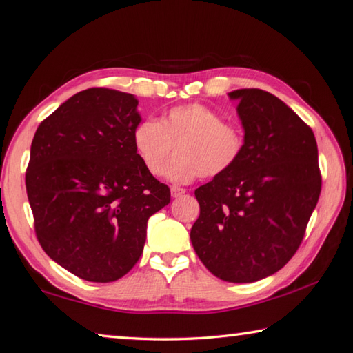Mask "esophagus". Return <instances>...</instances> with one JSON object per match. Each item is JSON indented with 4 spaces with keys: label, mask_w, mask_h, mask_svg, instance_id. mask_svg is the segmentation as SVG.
<instances>
[{
    "label": "esophagus",
    "mask_w": 353,
    "mask_h": 353,
    "mask_svg": "<svg viewBox=\"0 0 353 353\" xmlns=\"http://www.w3.org/2000/svg\"><path fill=\"white\" fill-rule=\"evenodd\" d=\"M185 194V190L181 188V186H171V196L172 197H181Z\"/></svg>",
    "instance_id": "obj_1"
}]
</instances>
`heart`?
Listing matches in <instances>:
<instances>
[{
    "label": "heart",
    "instance_id": "b5f03b06",
    "mask_svg": "<svg viewBox=\"0 0 353 353\" xmlns=\"http://www.w3.org/2000/svg\"><path fill=\"white\" fill-rule=\"evenodd\" d=\"M133 145L143 167L161 174L176 150L165 176L188 183L197 176L214 179L226 174L243 154L241 131L203 103H185L165 112L161 119L142 121L133 131Z\"/></svg>",
    "mask_w": 353,
    "mask_h": 353
}]
</instances>
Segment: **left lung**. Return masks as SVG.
Here are the masks:
<instances>
[{
  "mask_svg": "<svg viewBox=\"0 0 353 353\" xmlns=\"http://www.w3.org/2000/svg\"><path fill=\"white\" fill-rule=\"evenodd\" d=\"M245 128L240 161L194 191L200 216L191 243L220 280L252 283L280 271L299 250L321 192L314 131L277 96L230 93Z\"/></svg>",
  "mask_w": 353,
  "mask_h": 353,
  "instance_id": "8db88e82",
  "label": "left lung"
}]
</instances>
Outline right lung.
<instances>
[{"instance_id": "right-lung-1", "label": "right lung", "mask_w": 353, "mask_h": 353, "mask_svg": "<svg viewBox=\"0 0 353 353\" xmlns=\"http://www.w3.org/2000/svg\"><path fill=\"white\" fill-rule=\"evenodd\" d=\"M133 94L88 88L39 123L26 190L41 248L76 277L110 283L143 251L147 222L171 200L133 145Z\"/></svg>"}]
</instances>
